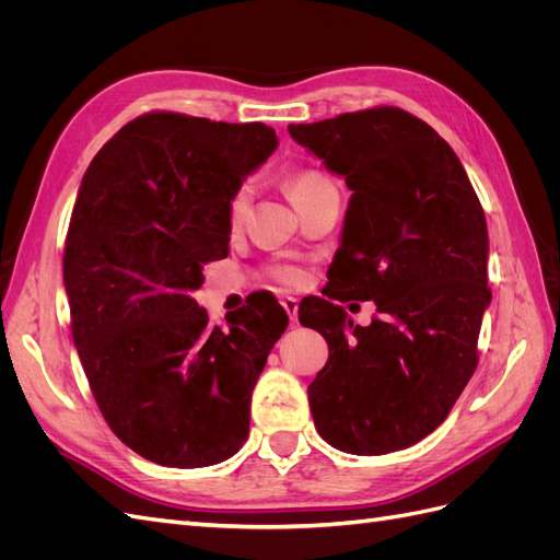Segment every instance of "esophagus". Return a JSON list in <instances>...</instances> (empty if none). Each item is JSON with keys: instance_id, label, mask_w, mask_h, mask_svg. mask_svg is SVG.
Masks as SVG:
<instances>
[{"instance_id": "1", "label": "esophagus", "mask_w": 560, "mask_h": 560, "mask_svg": "<svg viewBox=\"0 0 560 560\" xmlns=\"http://www.w3.org/2000/svg\"><path fill=\"white\" fill-rule=\"evenodd\" d=\"M282 308L287 311V315H290V319H292V325H296V319H299V299L296 296H282Z\"/></svg>"}]
</instances>
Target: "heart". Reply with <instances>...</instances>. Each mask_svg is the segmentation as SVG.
Instances as JSON below:
<instances>
[{"label":"heart","mask_w":560,"mask_h":560,"mask_svg":"<svg viewBox=\"0 0 560 560\" xmlns=\"http://www.w3.org/2000/svg\"><path fill=\"white\" fill-rule=\"evenodd\" d=\"M329 179L325 175H319L315 171H301L294 173L290 179H287V189H290V196L294 202H301L306 196H311L315 189H319L322 184H327ZM249 194H252V186L247 182H243L238 189H235L229 198V206H226V217H229V224H241V219L245 217L247 210V202H249ZM270 276H273L278 282L282 284H299L301 282V270L292 264H276L270 266Z\"/></svg>","instance_id":"heart-1"}]
</instances>
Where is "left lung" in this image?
Wrapping results in <instances>:
<instances>
[{
    "mask_svg": "<svg viewBox=\"0 0 560 560\" xmlns=\"http://www.w3.org/2000/svg\"><path fill=\"white\" fill-rule=\"evenodd\" d=\"M290 135L352 191L329 299L299 306L329 346L308 385L315 428L354 455L409 448L442 425L479 364L490 303L479 196L448 142L399 107L292 124ZM343 293L377 301L369 328L330 303Z\"/></svg>",
    "mask_w": 560,
    "mask_h": 560,
    "instance_id": "1",
    "label": "left lung"
}]
</instances>
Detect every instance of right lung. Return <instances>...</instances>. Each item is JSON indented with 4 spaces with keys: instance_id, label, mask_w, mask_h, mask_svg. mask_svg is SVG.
<instances>
[{
    "instance_id": "add662e5",
    "label": "right lung",
    "mask_w": 560,
    "mask_h": 560,
    "mask_svg": "<svg viewBox=\"0 0 560 560\" xmlns=\"http://www.w3.org/2000/svg\"><path fill=\"white\" fill-rule=\"evenodd\" d=\"M276 147L259 121L147 112L81 179L62 257L72 338L107 425L156 465L224 463L247 439L252 389L290 319L264 296L224 331L191 292L229 254L231 194Z\"/></svg>"
}]
</instances>
